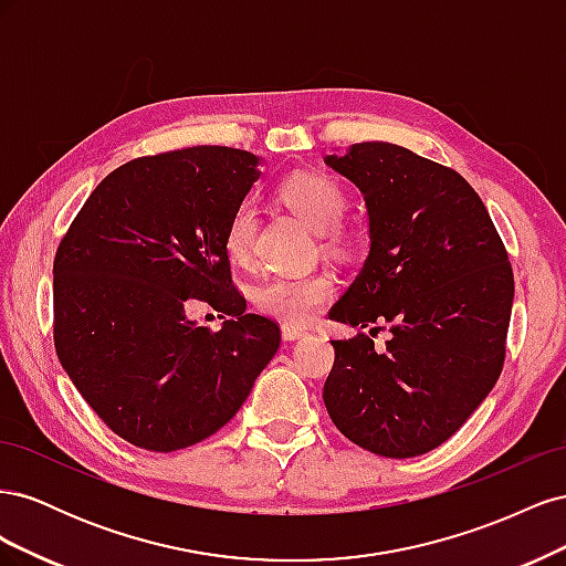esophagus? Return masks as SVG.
<instances>
[{"label": "esophagus", "instance_id": "obj_1", "mask_svg": "<svg viewBox=\"0 0 566 566\" xmlns=\"http://www.w3.org/2000/svg\"><path fill=\"white\" fill-rule=\"evenodd\" d=\"M281 335H283V339H285V342H295V339L306 337V331L295 328V325H283V328H281Z\"/></svg>", "mask_w": 566, "mask_h": 566}]
</instances>
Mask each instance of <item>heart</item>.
I'll return each mask as SVG.
<instances>
[{
    "mask_svg": "<svg viewBox=\"0 0 566 566\" xmlns=\"http://www.w3.org/2000/svg\"><path fill=\"white\" fill-rule=\"evenodd\" d=\"M279 198L290 212H295L314 233L333 248H347L349 233L339 227L347 210V193L325 175H293L279 184ZM256 235V212L243 202L231 212L224 229V248L238 264L250 262ZM335 295V279L328 271L310 276H271L254 287V302L260 310L287 325L312 321L318 306Z\"/></svg>",
    "mask_w": 566,
    "mask_h": 566,
    "instance_id": "b5f03b06",
    "label": "heart"
}]
</instances>
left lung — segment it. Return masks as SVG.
Wrapping results in <instances>:
<instances>
[{"label":"left lung","instance_id":"obj_1","mask_svg":"<svg viewBox=\"0 0 566 566\" xmlns=\"http://www.w3.org/2000/svg\"><path fill=\"white\" fill-rule=\"evenodd\" d=\"M325 165L364 193L368 260L331 318L389 329L333 339L323 401L337 430L385 458L441 447L505 361L515 279L482 198L455 169L397 144H354Z\"/></svg>","mask_w":566,"mask_h":566}]
</instances>
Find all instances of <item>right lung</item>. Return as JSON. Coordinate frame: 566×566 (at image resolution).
<instances>
[{"label":"right lung","mask_w":566,"mask_h":566,"mask_svg":"<svg viewBox=\"0 0 566 566\" xmlns=\"http://www.w3.org/2000/svg\"><path fill=\"white\" fill-rule=\"evenodd\" d=\"M260 158L193 146L125 163L101 181L54 260V347L67 378L111 430L169 453L208 439L243 406L281 345L245 314L224 229L260 179ZM193 298L230 321L185 318ZM224 318V316H221Z\"/></svg>","instance_id":"1"}]
</instances>
